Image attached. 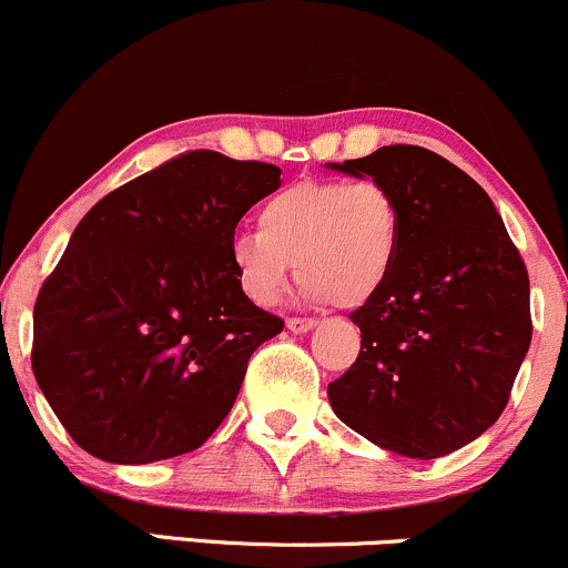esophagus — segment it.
Segmentation results:
<instances>
[{"instance_id": "34e87169", "label": "esophagus", "mask_w": 568, "mask_h": 568, "mask_svg": "<svg viewBox=\"0 0 568 568\" xmlns=\"http://www.w3.org/2000/svg\"><path fill=\"white\" fill-rule=\"evenodd\" d=\"M285 325H288V331H293V334H306L310 328H315L317 321L315 317H288Z\"/></svg>"}]
</instances>
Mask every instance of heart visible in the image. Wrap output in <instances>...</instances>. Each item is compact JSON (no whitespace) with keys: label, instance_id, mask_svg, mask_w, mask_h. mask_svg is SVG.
<instances>
[{"label":"heart","instance_id":"heart-1","mask_svg":"<svg viewBox=\"0 0 568 568\" xmlns=\"http://www.w3.org/2000/svg\"><path fill=\"white\" fill-rule=\"evenodd\" d=\"M400 240V202L382 181H298L264 200L258 232L237 234L230 256L258 306L283 298L293 264L312 298L361 306L387 285Z\"/></svg>","mask_w":568,"mask_h":568}]
</instances>
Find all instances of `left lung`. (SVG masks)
Segmentation results:
<instances>
[{
	"mask_svg": "<svg viewBox=\"0 0 568 568\" xmlns=\"http://www.w3.org/2000/svg\"><path fill=\"white\" fill-rule=\"evenodd\" d=\"M334 168L393 189L403 240L387 285L349 315L361 352L328 400L376 446L438 459L510 400L531 344L529 272L488 194L440 154L395 143Z\"/></svg>",
	"mask_w": 568,
	"mask_h": 568,
	"instance_id": "1",
	"label": "left lung"
}]
</instances>
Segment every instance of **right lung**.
Wrapping results in <instances>:
<instances>
[{"label":"right lung","instance_id":"obj_1","mask_svg":"<svg viewBox=\"0 0 568 568\" xmlns=\"http://www.w3.org/2000/svg\"><path fill=\"white\" fill-rule=\"evenodd\" d=\"M280 168L194 149L88 211L39 288L31 368L88 454L194 452L234 406L253 349L283 331L240 288L230 245Z\"/></svg>","mask_w":568,"mask_h":568}]
</instances>
